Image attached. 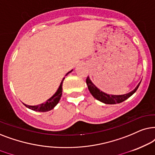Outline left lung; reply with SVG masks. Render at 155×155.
Returning a JSON list of instances; mask_svg holds the SVG:
<instances>
[{
    "label": "left lung",
    "instance_id": "1",
    "mask_svg": "<svg viewBox=\"0 0 155 155\" xmlns=\"http://www.w3.org/2000/svg\"><path fill=\"white\" fill-rule=\"evenodd\" d=\"M140 82L137 84V86H136L135 89L128 93V94L123 95H110L103 92L102 91H101L99 88H97L93 84V82L91 81L90 78L88 76L87 77V79H86V84H87L88 90H89V91L92 96L95 98L97 99V100L99 101L106 104H116L123 102L126 99L130 98L137 91L140 84Z\"/></svg>",
    "mask_w": 155,
    "mask_h": 155
}]
</instances>
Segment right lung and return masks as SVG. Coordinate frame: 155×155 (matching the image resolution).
<instances>
[{"mask_svg":"<svg viewBox=\"0 0 155 155\" xmlns=\"http://www.w3.org/2000/svg\"><path fill=\"white\" fill-rule=\"evenodd\" d=\"M72 71H73V69L68 72V73L66 74V76H67V74H69V73H71ZM64 79V78L62 81H61L60 86H59V87L58 89H57L56 93H55V94H54L50 98H49L48 100H47L46 102L43 103V104H41L40 105H37V106H28V105H26L25 104H23L27 107V108H30L32 110L38 111V112H47V111L51 110V109H53L55 106H57V104H58L59 100H60L61 94H62V84H63Z\"/></svg>","mask_w":155,"mask_h":155,"instance_id":"add662e5","label":"right lung"}]
</instances>
